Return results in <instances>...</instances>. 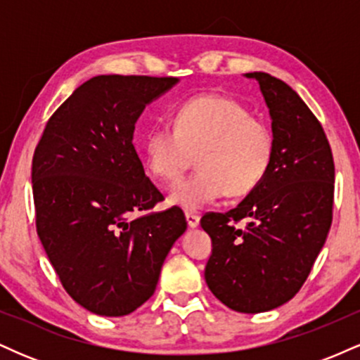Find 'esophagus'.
<instances>
[{
    "instance_id": "obj_1",
    "label": "esophagus",
    "mask_w": 360,
    "mask_h": 360,
    "mask_svg": "<svg viewBox=\"0 0 360 360\" xmlns=\"http://www.w3.org/2000/svg\"><path fill=\"white\" fill-rule=\"evenodd\" d=\"M186 221H188L189 229H196V226H200V214L186 212Z\"/></svg>"
}]
</instances>
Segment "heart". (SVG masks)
<instances>
[{"instance_id": "heart-1", "label": "heart", "mask_w": 360, "mask_h": 360, "mask_svg": "<svg viewBox=\"0 0 360 360\" xmlns=\"http://www.w3.org/2000/svg\"><path fill=\"white\" fill-rule=\"evenodd\" d=\"M172 125L152 128L142 147L147 172L162 184H176L196 155L200 171L172 189L171 205L200 210L225 193L245 196L269 172L271 128L233 98L217 93L189 98L174 110Z\"/></svg>"}]
</instances>
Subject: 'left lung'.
Here are the masks:
<instances>
[{
	"label": "left lung",
	"mask_w": 360,
	"mask_h": 360,
	"mask_svg": "<svg viewBox=\"0 0 360 360\" xmlns=\"http://www.w3.org/2000/svg\"><path fill=\"white\" fill-rule=\"evenodd\" d=\"M271 115L274 159L264 181L226 213H206L201 226L213 250L205 269L210 291L240 313L288 303L307 281L332 225L335 166L311 110L286 82L247 72ZM245 217L243 229L234 223Z\"/></svg>",
	"instance_id": "1"
}]
</instances>
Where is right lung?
Wrapping results in <instances>:
<instances>
[{
  "label": "right lung",
  "mask_w": 360,
  "mask_h": 360,
  "mask_svg": "<svg viewBox=\"0 0 360 360\" xmlns=\"http://www.w3.org/2000/svg\"><path fill=\"white\" fill-rule=\"evenodd\" d=\"M177 77L96 76L52 115L35 148L37 233L69 296L91 313L125 316L154 295L186 232L134 147L135 123Z\"/></svg>",
  "instance_id": "right-lung-1"
}]
</instances>
